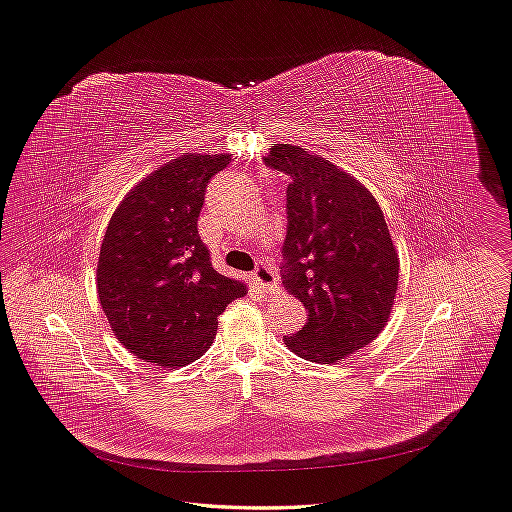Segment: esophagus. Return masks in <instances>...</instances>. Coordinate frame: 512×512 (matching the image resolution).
I'll return each instance as SVG.
<instances>
[{"mask_svg":"<svg viewBox=\"0 0 512 512\" xmlns=\"http://www.w3.org/2000/svg\"><path fill=\"white\" fill-rule=\"evenodd\" d=\"M251 278H253L255 286H259V288H263V290H270V288H274V286L278 284V278H276V274L272 272V267H267L265 263H259V265L255 267V272L251 274Z\"/></svg>","mask_w":512,"mask_h":512,"instance_id":"34e87169","label":"esophagus"}]
</instances>
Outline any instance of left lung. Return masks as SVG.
I'll return each mask as SVG.
<instances>
[{
    "mask_svg": "<svg viewBox=\"0 0 512 512\" xmlns=\"http://www.w3.org/2000/svg\"><path fill=\"white\" fill-rule=\"evenodd\" d=\"M290 176L282 284L307 309L284 344L315 363H336L378 338L398 290V253L367 188L332 161L297 145L263 157Z\"/></svg>",
    "mask_w": 512,
    "mask_h": 512,
    "instance_id": "8db88e82",
    "label": "left lung"
}]
</instances>
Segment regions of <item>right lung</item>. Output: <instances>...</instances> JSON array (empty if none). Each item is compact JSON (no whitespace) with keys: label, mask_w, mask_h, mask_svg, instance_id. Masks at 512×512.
Wrapping results in <instances>:
<instances>
[{"label":"right lung","mask_w":512,"mask_h":512,"mask_svg":"<svg viewBox=\"0 0 512 512\" xmlns=\"http://www.w3.org/2000/svg\"><path fill=\"white\" fill-rule=\"evenodd\" d=\"M230 155L188 153L143 178L107 224L97 292L116 338L147 363L197 361L218 332V315L247 286L218 274L197 220L207 182Z\"/></svg>","instance_id":"obj_1"}]
</instances>
